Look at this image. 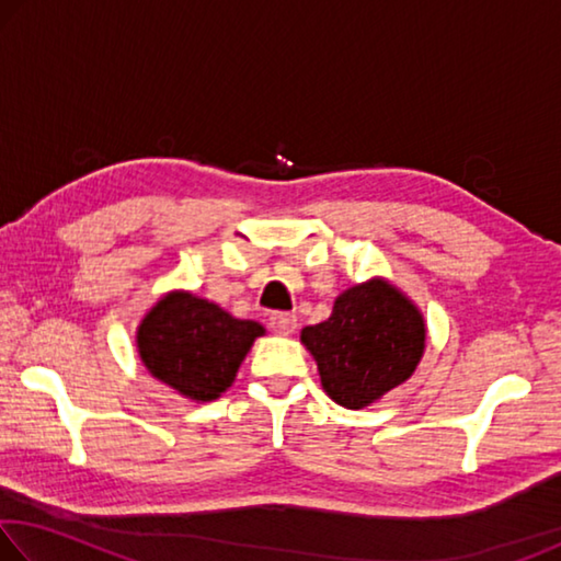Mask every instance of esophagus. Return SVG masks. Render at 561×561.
I'll return each mask as SVG.
<instances>
[{
	"mask_svg": "<svg viewBox=\"0 0 561 561\" xmlns=\"http://www.w3.org/2000/svg\"><path fill=\"white\" fill-rule=\"evenodd\" d=\"M270 327L277 331V334L289 336L294 334V329H297V317L289 314V311H274L270 317Z\"/></svg>",
	"mask_w": 561,
	"mask_h": 561,
	"instance_id": "esophagus-1",
	"label": "esophagus"
}]
</instances>
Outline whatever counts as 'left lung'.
Returning a JSON list of instances; mask_svg holds the SVG:
<instances>
[{
  "mask_svg": "<svg viewBox=\"0 0 561 561\" xmlns=\"http://www.w3.org/2000/svg\"><path fill=\"white\" fill-rule=\"evenodd\" d=\"M327 396L358 411L413 376L425 348V321L393 284L371 279L339 294L334 311L301 329Z\"/></svg>",
  "mask_w": 561,
  "mask_h": 561,
  "instance_id": "obj_1",
  "label": "left lung"
}]
</instances>
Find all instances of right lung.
<instances>
[{"mask_svg": "<svg viewBox=\"0 0 561 561\" xmlns=\"http://www.w3.org/2000/svg\"><path fill=\"white\" fill-rule=\"evenodd\" d=\"M262 334L257 321L234 319L190 291H170L140 321L136 344L150 376L190 401H215Z\"/></svg>", "mask_w": 561, "mask_h": 561, "instance_id": "obj_1", "label": "right lung"}]
</instances>
